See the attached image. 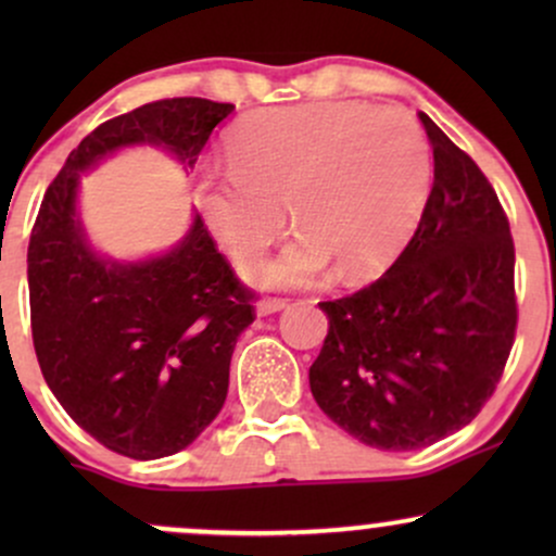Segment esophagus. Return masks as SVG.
I'll use <instances>...</instances> for the list:
<instances>
[{
  "label": "esophagus",
  "mask_w": 556,
  "mask_h": 556,
  "mask_svg": "<svg viewBox=\"0 0 556 556\" xmlns=\"http://www.w3.org/2000/svg\"><path fill=\"white\" fill-rule=\"evenodd\" d=\"M290 305V300L287 298H261L258 300V316H269V314H277V311H282Z\"/></svg>",
  "instance_id": "obj_1"
}]
</instances>
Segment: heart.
<instances>
[{"instance_id":"b5f03b06","label":"heart","mask_w":556,"mask_h":556,"mask_svg":"<svg viewBox=\"0 0 556 556\" xmlns=\"http://www.w3.org/2000/svg\"><path fill=\"white\" fill-rule=\"evenodd\" d=\"M229 172L198 182L195 206L238 266L261 261L285 232H300L266 285H300L327 271L366 279L384 271L429 198L431 154L402 110L363 101H318L248 114L227 143Z\"/></svg>"}]
</instances>
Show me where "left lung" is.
Masks as SVG:
<instances>
[{
	"label": "left lung",
	"instance_id": "1",
	"mask_svg": "<svg viewBox=\"0 0 556 556\" xmlns=\"http://www.w3.org/2000/svg\"><path fill=\"white\" fill-rule=\"evenodd\" d=\"M433 188L418 229L363 290L324 300L311 392L376 450L429 446L468 426L500 384L518 329L515 242L478 164L420 112Z\"/></svg>",
	"mask_w": 556,
	"mask_h": 556
}]
</instances>
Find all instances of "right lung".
Segmentation results:
<instances>
[{"label":"right lung","mask_w":556,"mask_h":556,"mask_svg":"<svg viewBox=\"0 0 556 556\" xmlns=\"http://www.w3.org/2000/svg\"><path fill=\"white\" fill-rule=\"evenodd\" d=\"M232 110L177 96L101 123L70 151L30 232V331L43 379L83 431L132 460L175 455L219 416L256 292L235 277L198 214L164 256L99 258L75 212L78 177L132 143L162 146L193 167Z\"/></svg>","instance_id":"add662e5"}]
</instances>
